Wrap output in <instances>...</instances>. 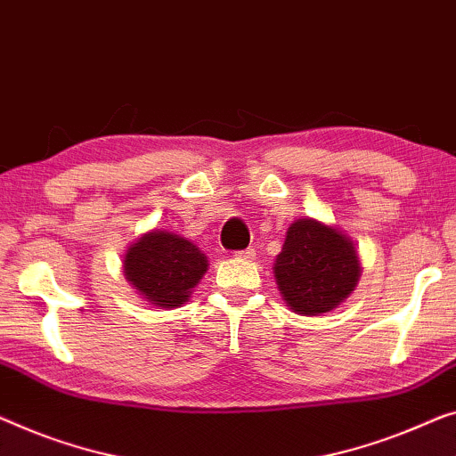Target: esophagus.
I'll return each mask as SVG.
<instances>
[{
  "label": "esophagus",
  "instance_id": "1",
  "mask_svg": "<svg viewBox=\"0 0 456 456\" xmlns=\"http://www.w3.org/2000/svg\"><path fill=\"white\" fill-rule=\"evenodd\" d=\"M254 249H240L235 251V257L237 260H254Z\"/></svg>",
  "mask_w": 456,
  "mask_h": 456
}]
</instances>
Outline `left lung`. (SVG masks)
<instances>
[{
	"label": "left lung",
	"mask_w": 456,
	"mask_h": 456,
	"mask_svg": "<svg viewBox=\"0 0 456 456\" xmlns=\"http://www.w3.org/2000/svg\"><path fill=\"white\" fill-rule=\"evenodd\" d=\"M274 276L295 314L322 315L354 290L360 260L354 243L342 231L307 216L289 227L282 251L276 256Z\"/></svg>",
	"instance_id": "obj_1"
}]
</instances>
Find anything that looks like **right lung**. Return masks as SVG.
<instances>
[{
    "instance_id": "1",
    "label": "right lung",
    "mask_w": 456,
    "mask_h": 456,
    "mask_svg": "<svg viewBox=\"0 0 456 456\" xmlns=\"http://www.w3.org/2000/svg\"><path fill=\"white\" fill-rule=\"evenodd\" d=\"M125 276L155 307L175 309L208 270V260L186 237L169 231H149L125 254Z\"/></svg>"
}]
</instances>
